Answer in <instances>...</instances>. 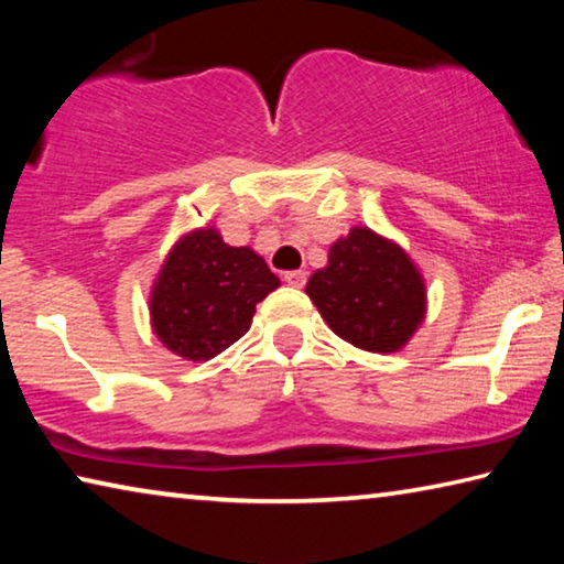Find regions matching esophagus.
<instances>
[{
    "instance_id": "obj_1",
    "label": "esophagus",
    "mask_w": 564,
    "mask_h": 564,
    "mask_svg": "<svg viewBox=\"0 0 564 564\" xmlns=\"http://www.w3.org/2000/svg\"><path fill=\"white\" fill-rule=\"evenodd\" d=\"M283 281L293 285V289H303L305 285V271H285L283 273Z\"/></svg>"
}]
</instances>
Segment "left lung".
<instances>
[{
	"label": "left lung",
	"mask_w": 564,
	"mask_h": 564,
	"mask_svg": "<svg viewBox=\"0 0 564 564\" xmlns=\"http://www.w3.org/2000/svg\"><path fill=\"white\" fill-rule=\"evenodd\" d=\"M305 293L336 336L370 352L400 350L425 318L423 275L403 248L362 226L330 246Z\"/></svg>",
	"instance_id": "8db88e82"
}]
</instances>
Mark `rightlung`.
Returning <instances> with one entry per match:
<instances>
[{
    "instance_id": "right-lung-1",
    "label": "right lung",
    "mask_w": 564,
    "mask_h": 564,
    "mask_svg": "<svg viewBox=\"0 0 564 564\" xmlns=\"http://www.w3.org/2000/svg\"><path fill=\"white\" fill-rule=\"evenodd\" d=\"M279 285L251 248L224 243L216 228H198L164 261L151 291V326L176 356L208 360L251 328L256 303Z\"/></svg>"
}]
</instances>
